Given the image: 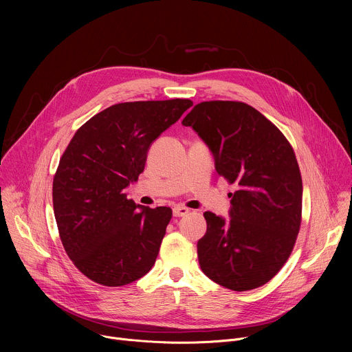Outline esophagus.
Segmentation results:
<instances>
[{
	"label": "esophagus",
	"mask_w": 352,
	"mask_h": 352,
	"mask_svg": "<svg viewBox=\"0 0 352 352\" xmlns=\"http://www.w3.org/2000/svg\"><path fill=\"white\" fill-rule=\"evenodd\" d=\"M188 213H189V209H186V208H184V206H175V208L173 209L174 217H182V216H185V214H188Z\"/></svg>",
	"instance_id": "1"
}]
</instances>
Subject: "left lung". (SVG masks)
I'll use <instances>...</instances> for the list:
<instances>
[{
	"label": "left lung",
	"mask_w": 352,
	"mask_h": 352,
	"mask_svg": "<svg viewBox=\"0 0 352 352\" xmlns=\"http://www.w3.org/2000/svg\"><path fill=\"white\" fill-rule=\"evenodd\" d=\"M182 125L208 144L216 171L238 188L230 219L204 214L200 269L232 291L258 288L287 262L299 232L302 178L294 150L274 124L241 102L199 103Z\"/></svg>",
	"instance_id": "left-lung-1"
}]
</instances>
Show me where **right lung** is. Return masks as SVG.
I'll use <instances>...</instances> for the list:
<instances>
[{
	"mask_svg": "<svg viewBox=\"0 0 352 352\" xmlns=\"http://www.w3.org/2000/svg\"><path fill=\"white\" fill-rule=\"evenodd\" d=\"M192 104H114L69 142L53 182L54 216L67 255L94 283L126 285L153 267L173 210L136 205L125 188L143 173L152 143Z\"/></svg>",
	"mask_w": 352,
	"mask_h": 352,
	"instance_id": "right-lung-1",
	"label": "right lung"
}]
</instances>
